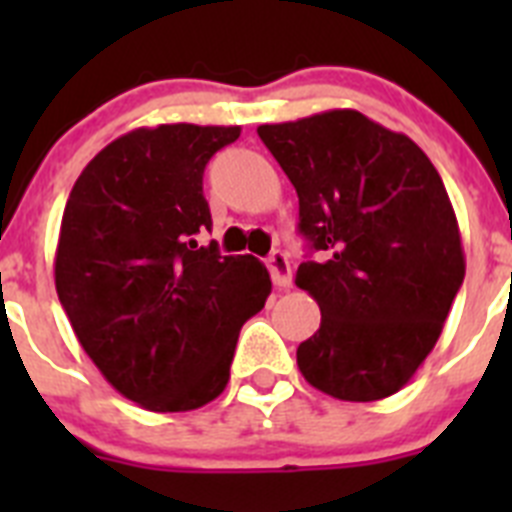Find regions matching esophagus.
<instances>
[{"label": "esophagus", "mask_w": 512, "mask_h": 512, "mask_svg": "<svg viewBox=\"0 0 512 512\" xmlns=\"http://www.w3.org/2000/svg\"><path fill=\"white\" fill-rule=\"evenodd\" d=\"M266 266H269V271H271V279H274V287L287 289L289 284H292V264H289L287 253L274 251V253H271V256H269V261H266Z\"/></svg>", "instance_id": "1"}]
</instances>
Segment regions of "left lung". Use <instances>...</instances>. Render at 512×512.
<instances>
[{
    "label": "left lung",
    "mask_w": 512,
    "mask_h": 512,
    "mask_svg": "<svg viewBox=\"0 0 512 512\" xmlns=\"http://www.w3.org/2000/svg\"><path fill=\"white\" fill-rule=\"evenodd\" d=\"M259 138L297 189L300 233L323 251L295 277L320 307L297 348L302 377L346 402L395 395L436 346L467 269L436 166L356 110L259 125Z\"/></svg>",
    "instance_id": "obj_1"
}]
</instances>
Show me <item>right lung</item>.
<instances>
[{
	"mask_svg": "<svg viewBox=\"0 0 512 512\" xmlns=\"http://www.w3.org/2000/svg\"><path fill=\"white\" fill-rule=\"evenodd\" d=\"M238 125H158L112 140L69 194L56 292L102 377L153 413H187L230 379L243 323L271 292L253 256L200 246L205 166Z\"/></svg>",
	"mask_w": 512,
	"mask_h": 512,
	"instance_id": "right-lung-1",
	"label": "right lung"
}]
</instances>
